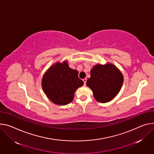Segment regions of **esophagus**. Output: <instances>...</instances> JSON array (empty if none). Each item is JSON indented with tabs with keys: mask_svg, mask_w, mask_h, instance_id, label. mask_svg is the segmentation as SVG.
<instances>
[{
	"mask_svg": "<svg viewBox=\"0 0 154 154\" xmlns=\"http://www.w3.org/2000/svg\"><path fill=\"white\" fill-rule=\"evenodd\" d=\"M83 82H84V85H86V82H87V79H83Z\"/></svg>",
	"mask_w": 154,
	"mask_h": 154,
	"instance_id": "34e87169",
	"label": "esophagus"
}]
</instances>
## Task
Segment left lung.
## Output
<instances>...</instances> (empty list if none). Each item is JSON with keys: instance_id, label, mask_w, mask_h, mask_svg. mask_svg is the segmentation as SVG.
I'll return each instance as SVG.
<instances>
[{"instance_id": "8db88e82", "label": "left lung", "mask_w": 154, "mask_h": 154, "mask_svg": "<svg viewBox=\"0 0 154 154\" xmlns=\"http://www.w3.org/2000/svg\"><path fill=\"white\" fill-rule=\"evenodd\" d=\"M123 76L114 64H97L90 71V78L87 80V86L93 91L95 100L106 103L113 100L120 91Z\"/></svg>"}]
</instances>
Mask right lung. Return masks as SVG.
I'll list each match as a JSON object with an SVG mask.
<instances>
[{
  "label": "right lung",
  "instance_id": "1",
  "mask_svg": "<svg viewBox=\"0 0 154 154\" xmlns=\"http://www.w3.org/2000/svg\"><path fill=\"white\" fill-rule=\"evenodd\" d=\"M77 70L70 68L67 61L51 66L42 79V87L54 104L65 106L72 101L76 90L83 85Z\"/></svg>",
  "mask_w": 154,
  "mask_h": 154
}]
</instances>
